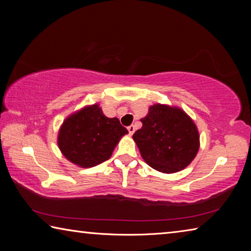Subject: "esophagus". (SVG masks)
Returning <instances> with one entry per match:
<instances>
[{
	"instance_id": "34e87169",
	"label": "esophagus",
	"mask_w": 251,
	"mask_h": 251,
	"mask_svg": "<svg viewBox=\"0 0 251 251\" xmlns=\"http://www.w3.org/2000/svg\"><path fill=\"white\" fill-rule=\"evenodd\" d=\"M127 129H128L129 135H133V134L135 133V126H134V125L128 126V127H127Z\"/></svg>"
}]
</instances>
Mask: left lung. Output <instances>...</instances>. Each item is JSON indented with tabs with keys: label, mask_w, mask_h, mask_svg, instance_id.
Returning a JSON list of instances; mask_svg holds the SVG:
<instances>
[{
	"label": "left lung",
	"mask_w": 251,
	"mask_h": 251,
	"mask_svg": "<svg viewBox=\"0 0 251 251\" xmlns=\"http://www.w3.org/2000/svg\"><path fill=\"white\" fill-rule=\"evenodd\" d=\"M133 138L143 159L156 171L172 174L186 168L199 150L195 123L178 107L155 104L142 118Z\"/></svg>",
	"instance_id": "1"
}]
</instances>
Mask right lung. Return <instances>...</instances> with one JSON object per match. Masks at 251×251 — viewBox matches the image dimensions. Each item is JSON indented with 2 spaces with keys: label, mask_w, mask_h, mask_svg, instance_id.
<instances>
[{
  "label": "right lung",
  "mask_w": 251,
  "mask_h": 251,
  "mask_svg": "<svg viewBox=\"0 0 251 251\" xmlns=\"http://www.w3.org/2000/svg\"><path fill=\"white\" fill-rule=\"evenodd\" d=\"M127 133L118 118L106 117L100 105L94 104L66 118L59 128L57 144L71 163L90 168L107 160Z\"/></svg>",
  "instance_id": "right-lung-1"
}]
</instances>
